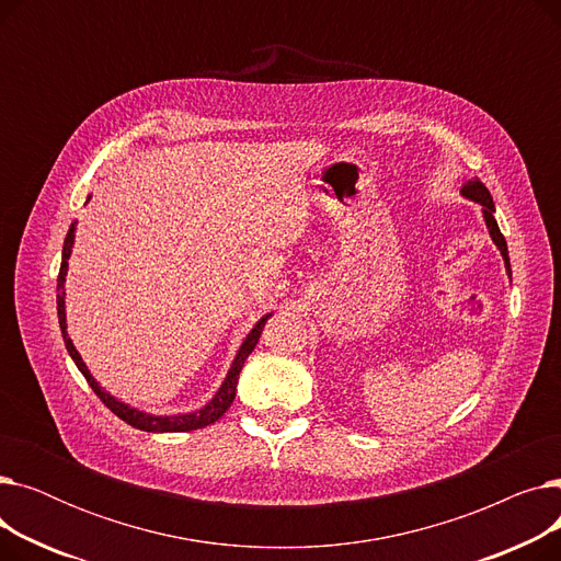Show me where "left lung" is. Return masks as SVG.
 Segmentation results:
<instances>
[{"instance_id": "left-lung-1", "label": "left lung", "mask_w": 561, "mask_h": 561, "mask_svg": "<svg viewBox=\"0 0 561 561\" xmlns=\"http://www.w3.org/2000/svg\"><path fill=\"white\" fill-rule=\"evenodd\" d=\"M461 195H463L466 199H473V202H478V204L482 206V216H484L486 229H489V233H491V241L495 243V248L500 250V254H503V259H505V271H507V275L512 277L507 241H505V236L500 233V227H497V222H495V216H493V214H495V204H493V197H491L489 188L476 176V180H468V182L461 186Z\"/></svg>"}]
</instances>
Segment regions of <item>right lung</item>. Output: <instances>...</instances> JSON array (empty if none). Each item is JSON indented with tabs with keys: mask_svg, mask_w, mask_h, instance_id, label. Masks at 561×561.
Returning <instances> with one entry per match:
<instances>
[{
	"mask_svg": "<svg viewBox=\"0 0 561 561\" xmlns=\"http://www.w3.org/2000/svg\"><path fill=\"white\" fill-rule=\"evenodd\" d=\"M75 229H77V222L70 225L68 229V236H66V243H64V256H61V271H58V279H56V311H58V325H61V334H64V341H66V350L70 352L72 362L77 364V368L81 370V375L85 377L88 385H91V389L98 393V398L113 411V414L117 419H123L125 423H129L131 427L136 430H142V432H193V430H199V427H206L216 423L225 411L231 407L233 398H236V385H239V375L243 370V364L245 359L252 355V350L256 347L259 343V336L263 332V325L265 320H268L273 313H265L263 318H259L256 325L250 330V334L245 336V341L241 343L239 352H236V357L227 370V377L220 385V389L216 391V396L206 402L202 409L197 411H188V414H172V416H157V414H147V411H140L123 400H117L115 396H111L108 391H104L100 387V381L91 375V370H88V366L83 364L81 355L77 352L72 339L68 336V320H66V275H68V259L72 254V245H75Z\"/></svg>",
	"mask_w": 561,
	"mask_h": 561,
	"instance_id": "obj_1",
	"label": "right lung"
}]
</instances>
